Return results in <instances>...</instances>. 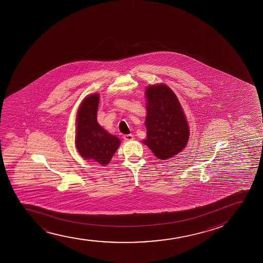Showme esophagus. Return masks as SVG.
Here are the masks:
<instances>
[{
  "mask_svg": "<svg viewBox=\"0 0 263 263\" xmlns=\"http://www.w3.org/2000/svg\"><path fill=\"white\" fill-rule=\"evenodd\" d=\"M124 140H126V141H130V140H133V134H126V135H124Z\"/></svg>",
  "mask_w": 263,
  "mask_h": 263,
  "instance_id": "1",
  "label": "esophagus"
}]
</instances>
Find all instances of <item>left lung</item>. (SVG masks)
Masks as SVG:
<instances>
[{
    "mask_svg": "<svg viewBox=\"0 0 263 263\" xmlns=\"http://www.w3.org/2000/svg\"><path fill=\"white\" fill-rule=\"evenodd\" d=\"M146 139L142 142L160 160L178 154L187 145L190 128L179 100L165 84L145 89Z\"/></svg>",
    "mask_w": 263,
    "mask_h": 263,
    "instance_id": "1",
    "label": "left lung"
}]
</instances>
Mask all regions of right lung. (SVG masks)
Segmentation results:
<instances>
[{
	"instance_id": "right-lung-1",
	"label": "right lung",
	"mask_w": 263,
	"mask_h": 263,
	"mask_svg": "<svg viewBox=\"0 0 263 263\" xmlns=\"http://www.w3.org/2000/svg\"><path fill=\"white\" fill-rule=\"evenodd\" d=\"M99 94L89 95L79 107L76 117V145L85 160L106 166L120 145L118 137L97 123Z\"/></svg>"
}]
</instances>
